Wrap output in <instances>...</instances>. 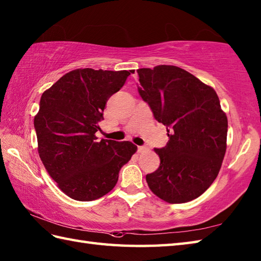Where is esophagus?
<instances>
[{"label": "esophagus", "instance_id": "34e87169", "mask_svg": "<svg viewBox=\"0 0 261 261\" xmlns=\"http://www.w3.org/2000/svg\"><path fill=\"white\" fill-rule=\"evenodd\" d=\"M147 147L146 146H139V147H138V151H139V152H142V151H145V150H147Z\"/></svg>", "mask_w": 261, "mask_h": 261}]
</instances>
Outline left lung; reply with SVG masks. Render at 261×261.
Returning a JSON list of instances; mask_svg holds the SVG:
<instances>
[{
	"label": "left lung",
	"mask_w": 261,
	"mask_h": 261,
	"mask_svg": "<svg viewBox=\"0 0 261 261\" xmlns=\"http://www.w3.org/2000/svg\"><path fill=\"white\" fill-rule=\"evenodd\" d=\"M138 92L168 132L154 148L160 165L146 176L150 190L170 204L201 196L218 176L226 150L228 119L218 94L176 66L140 68Z\"/></svg>",
	"instance_id": "obj_1"
}]
</instances>
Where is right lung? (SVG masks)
I'll list each match as a JSON object with an SVG mask.
<instances>
[{
    "label": "right lung",
    "instance_id": "right-lung-1",
    "mask_svg": "<svg viewBox=\"0 0 261 261\" xmlns=\"http://www.w3.org/2000/svg\"><path fill=\"white\" fill-rule=\"evenodd\" d=\"M132 70L75 69L41 95L35 116L38 151L60 190L88 202L113 190L122 166L137 146L95 136L108 99L124 85Z\"/></svg>",
    "mask_w": 261,
    "mask_h": 261
}]
</instances>
